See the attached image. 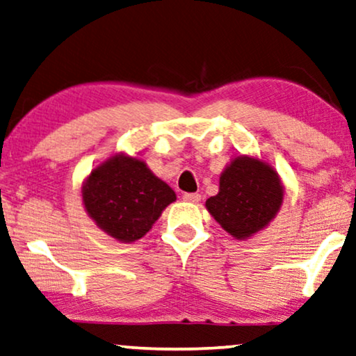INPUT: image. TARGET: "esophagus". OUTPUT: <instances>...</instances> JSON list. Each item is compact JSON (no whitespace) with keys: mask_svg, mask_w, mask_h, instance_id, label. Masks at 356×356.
I'll use <instances>...</instances> for the list:
<instances>
[{"mask_svg":"<svg viewBox=\"0 0 356 356\" xmlns=\"http://www.w3.org/2000/svg\"><path fill=\"white\" fill-rule=\"evenodd\" d=\"M200 200H201V195H197V193H184L183 195V201L193 202V204H195V202H200Z\"/></svg>","mask_w":356,"mask_h":356,"instance_id":"1","label":"esophagus"}]
</instances>
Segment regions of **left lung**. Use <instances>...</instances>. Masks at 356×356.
Listing matches in <instances>:
<instances>
[{"mask_svg": "<svg viewBox=\"0 0 356 356\" xmlns=\"http://www.w3.org/2000/svg\"><path fill=\"white\" fill-rule=\"evenodd\" d=\"M284 200V184L266 160L238 155L219 177V193L206 209L225 232L237 240L252 238L276 218Z\"/></svg>", "mask_w": 356, "mask_h": 356, "instance_id": "8db88e82", "label": "left lung"}]
</instances>
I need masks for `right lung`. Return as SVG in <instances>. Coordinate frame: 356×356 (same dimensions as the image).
Instances as JSON below:
<instances>
[{"instance_id":"obj_1","label":"right lung","mask_w":356,"mask_h":356,"mask_svg":"<svg viewBox=\"0 0 356 356\" xmlns=\"http://www.w3.org/2000/svg\"><path fill=\"white\" fill-rule=\"evenodd\" d=\"M91 220L118 242L131 243L149 232L177 195L138 156L118 152L91 170L81 184Z\"/></svg>"}]
</instances>
